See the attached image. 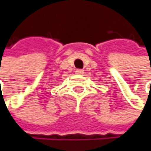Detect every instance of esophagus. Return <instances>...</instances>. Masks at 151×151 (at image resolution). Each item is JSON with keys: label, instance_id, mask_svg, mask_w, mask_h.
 <instances>
[{"label": "esophagus", "instance_id": "obj_1", "mask_svg": "<svg viewBox=\"0 0 151 151\" xmlns=\"http://www.w3.org/2000/svg\"><path fill=\"white\" fill-rule=\"evenodd\" d=\"M83 72H84V70H81V69H79V70H76V73H77V74H82Z\"/></svg>", "mask_w": 151, "mask_h": 151}]
</instances>
